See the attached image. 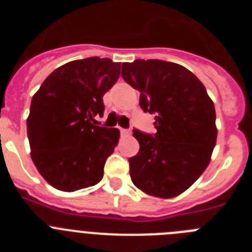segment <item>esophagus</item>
<instances>
[{
  "mask_svg": "<svg viewBox=\"0 0 252 252\" xmlns=\"http://www.w3.org/2000/svg\"><path fill=\"white\" fill-rule=\"evenodd\" d=\"M120 132H121L122 136H130L131 131L127 130V128H121V127H120Z\"/></svg>",
  "mask_w": 252,
  "mask_h": 252,
  "instance_id": "esophagus-1",
  "label": "esophagus"
}]
</instances>
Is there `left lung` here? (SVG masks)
<instances>
[{
	"label": "left lung",
	"instance_id": "8db88e82",
	"mask_svg": "<svg viewBox=\"0 0 252 252\" xmlns=\"http://www.w3.org/2000/svg\"><path fill=\"white\" fill-rule=\"evenodd\" d=\"M122 78L140 92V106L155 113L157 133L133 130L140 150L130 158L132 183L149 195L174 198L206 170L217 140L212 99L190 70L177 63L136 59Z\"/></svg>",
	"mask_w": 252,
	"mask_h": 252
}]
</instances>
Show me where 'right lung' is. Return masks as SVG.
<instances>
[{"mask_svg":"<svg viewBox=\"0 0 252 252\" xmlns=\"http://www.w3.org/2000/svg\"><path fill=\"white\" fill-rule=\"evenodd\" d=\"M120 65L108 58L73 60L32 95L26 122L31 159L51 187L74 192L103 178L120 131L97 126L94 117L103 116L102 98L119 79Z\"/></svg>","mask_w":252,"mask_h":252,"instance_id":"obj_1","label":"right lung"}]
</instances>
